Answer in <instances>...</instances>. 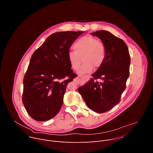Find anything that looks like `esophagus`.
Instances as JSON below:
<instances>
[{"mask_svg": "<svg viewBox=\"0 0 153 153\" xmlns=\"http://www.w3.org/2000/svg\"><path fill=\"white\" fill-rule=\"evenodd\" d=\"M74 81L76 82V83H77V84H79V83H80V79H79V78H76V79H74Z\"/></svg>", "mask_w": 153, "mask_h": 153, "instance_id": "esophagus-1", "label": "esophagus"}]
</instances>
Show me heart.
<instances>
[{
  "instance_id": "obj_1",
  "label": "heart",
  "mask_w": 153,
  "mask_h": 153,
  "mask_svg": "<svg viewBox=\"0 0 153 153\" xmlns=\"http://www.w3.org/2000/svg\"><path fill=\"white\" fill-rule=\"evenodd\" d=\"M74 51L68 52L67 58L72 69L76 70L82 63L77 73L83 74L91 72L94 67L98 68L102 66L105 58V48L97 38L85 36L78 39L74 45Z\"/></svg>"
}]
</instances>
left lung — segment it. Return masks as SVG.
Segmentation results:
<instances>
[{"label": "left lung", "instance_id": "obj_1", "mask_svg": "<svg viewBox=\"0 0 153 153\" xmlns=\"http://www.w3.org/2000/svg\"><path fill=\"white\" fill-rule=\"evenodd\" d=\"M102 42L105 58L102 66L93 73V78L79 86V93L91 110L103 113L120 102L129 74L130 56L125 42L107 31L91 33ZM100 79V82L94 79Z\"/></svg>", "mask_w": 153, "mask_h": 153}]
</instances>
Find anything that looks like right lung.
Listing matches in <instances>:
<instances>
[{"label":"right lung","mask_w":153,"mask_h":153,"mask_svg":"<svg viewBox=\"0 0 153 153\" xmlns=\"http://www.w3.org/2000/svg\"><path fill=\"white\" fill-rule=\"evenodd\" d=\"M83 33H55L32 55L24 79L22 102L33 119L49 120L60 111L67 86L76 76L67 55L73 42ZM66 76L69 78L59 82Z\"/></svg>","instance_id":"1"}]
</instances>
